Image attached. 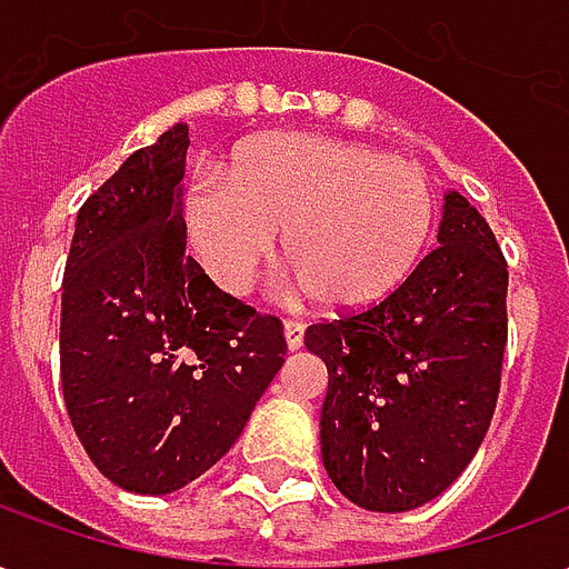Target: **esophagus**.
Masks as SVG:
<instances>
[{
	"mask_svg": "<svg viewBox=\"0 0 569 569\" xmlns=\"http://www.w3.org/2000/svg\"><path fill=\"white\" fill-rule=\"evenodd\" d=\"M283 335H286V345H289V350H298V347L305 345V322H301V320H286L283 322Z\"/></svg>",
	"mask_w": 569,
	"mask_h": 569,
	"instance_id": "1",
	"label": "esophagus"
}]
</instances>
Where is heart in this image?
Segmentation results:
<instances>
[{
    "mask_svg": "<svg viewBox=\"0 0 569 569\" xmlns=\"http://www.w3.org/2000/svg\"><path fill=\"white\" fill-rule=\"evenodd\" d=\"M200 264L243 296L283 259L322 308L359 310L406 283L423 256L436 198L415 163L320 133H271L234 151L228 173H200L182 200Z\"/></svg>",
    "mask_w": 569,
    "mask_h": 569,
    "instance_id": "b5f03b06",
    "label": "heart"
}]
</instances>
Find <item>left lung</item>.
Here are the masks:
<instances>
[{
    "label": "left lung",
    "instance_id": "1",
    "mask_svg": "<svg viewBox=\"0 0 569 569\" xmlns=\"http://www.w3.org/2000/svg\"><path fill=\"white\" fill-rule=\"evenodd\" d=\"M509 271L485 216L445 194L439 247L378 305L308 326L326 362L322 466L371 512L418 509L476 457L497 408Z\"/></svg>",
    "mask_w": 569,
    "mask_h": 569
}]
</instances>
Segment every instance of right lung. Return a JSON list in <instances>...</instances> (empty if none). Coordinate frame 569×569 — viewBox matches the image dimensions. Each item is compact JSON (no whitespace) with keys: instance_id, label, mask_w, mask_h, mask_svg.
Returning a JSON list of instances; mask_svg holds the SVG:
<instances>
[{"instance_id":"right-lung-1","label":"right lung","mask_w":569,"mask_h":569,"mask_svg":"<svg viewBox=\"0 0 569 569\" xmlns=\"http://www.w3.org/2000/svg\"><path fill=\"white\" fill-rule=\"evenodd\" d=\"M188 128L133 151L81 203L63 271L60 381L118 488L170 493L231 451L286 357L283 322L186 252Z\"/></svg>"}]
</instances>
